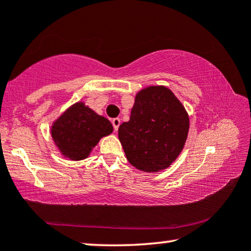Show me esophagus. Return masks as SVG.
Wrapping results in <instances>:
<instances>
[{
	"mask_svg": "<svg viewBox=\"0 0 251 251\" xmlns=\"http://www.w3.org/2000/svg\"><path fill=\"white\" fill-rule=\"evenodd\" d=\"M120 123H121V120H120L119 118H115L112 120V125H113V128H114L115 131H118L119 126H120Z\"/></svg>",
	"mask_w": 251,
	"mask_h": 251,
	"instance_id": "obj_1",
	"label": "esophagus"
}]
</instances>
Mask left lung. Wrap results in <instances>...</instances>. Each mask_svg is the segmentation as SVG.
<instances>
[{
	"label": "left lung",
	"instance_id": "left-lung-1",
	"mask_svg": "<svg viewBox=\"0 0 251 251\" xmlns=\"http://www.w3.org/2000/svg\"><path fill=\"white\" fill-rule=\"evenodd\" d=\"M188 126L187 113L173 92L149 87L136 96L130 120L119 126V139L133 167L156 173L179 155Z\"/></svg>",
	"mask_w": 251,
	"mask_h": 251
}]
</instances>
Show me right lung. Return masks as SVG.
I'll return each instance as SVG.
<instances>
[{
    "label": "right lung",
    "mask_w": 251,
    "mask_h": 251,
    "mask_svg": "<svg viewBox=\"0 0 251 251\" xmlns=\"http://www.w3.org/2000/svg\"><path fill=\"white\" fill-rule=\"evenodd\" d=\"M112 131L113 126L107 119L77 102L54 122L52 138L64 155L82 160L89 155L101 137Z\"/></svg>",
    "instance_id": "add662e5"
}]
</instances>
